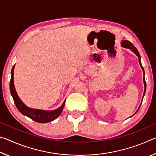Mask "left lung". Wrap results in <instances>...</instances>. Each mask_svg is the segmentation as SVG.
I'll list each match as a JSON object with an SVG mask.
<instances>
[{
    "instance_id": "1",
    "label": "left lung",
    "mask_w": 156,
    "mask_h": 156,
    "mask_svg": "<svg viewBox=\"0 0 156 156\" xmlns=\"http://www.w3.org/2000/svg\"><path fill=\"white\" fill-rule=\"evenodd\" d=\"M121 46L122 47H125V48H128L129 49H131L132 51H133L134 54H135L139 58V63H140V67L142 68V69L143 70V73H144V78H143V82H144V94H143V97L145 94V91H146V81H145V79H144V68L142 66V63H141V58H140V55L139 52L138 51V49H137L133 44H132L131 42H129V41H122V43H121ZM143 97H142V99H143ZM140 107H140L138 108V109L137 110V112L139 110ZM135 114V113H134Z\"/></svg>"
}]
</instances>
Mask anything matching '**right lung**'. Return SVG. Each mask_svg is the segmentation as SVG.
Returning a JSON list of instances; mask_svg holds the SVG:
<instances>
[{"label":"right lung","mask_w":156,"mask_h":156,"mask_svg":"<svg viewBox=\"0 0 156 156\" xmlns=\"http://www.w3.org/2000/svg\"><path fill=\"white\" fill-rule=\"evenodd\" d=\"M15 65L14 67H12V72H11V80H10L9 83V87H10V91H11V94L14 99V103L16 106L18 111L25 116H27L31 120L36 121L37 122L41 123H47L49 122H51L52 120H54L55 119L58 117L62 113L63 108L65 107V100L63 102L62 105L57 109L53 110V111H44L41 109H32V108H30L26 106V105L23 103L22 100L20 99L18 97V94L16 91L15 87H14V69Z\"/></svg>","instance_id":"right-lung-1"}]
</instances>
